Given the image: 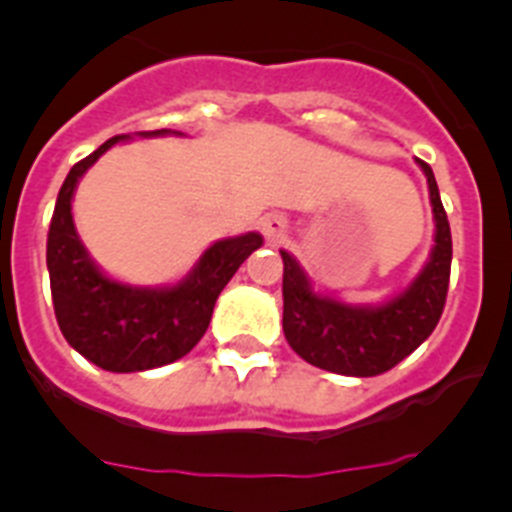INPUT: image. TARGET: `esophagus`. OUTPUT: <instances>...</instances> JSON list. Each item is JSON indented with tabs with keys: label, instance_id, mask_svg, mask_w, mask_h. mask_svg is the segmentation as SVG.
<instances>
[{
	"label": "esophagus",
	"instance_id": "esophagus-1",
	"mask_svg": "<svg viewBox=\"0 0 512 512\" xmlns=\"http://www.w3.org/2000/svg\"><path fill=\"white\" fill-rule=\"evenodd\" d=\"M284 228V223H282V220H269V223H264V230H266V233H277V230H282Z\"/></svg>",
	"mask_w": 512,
	"mask_h": 512
}]
</instances>
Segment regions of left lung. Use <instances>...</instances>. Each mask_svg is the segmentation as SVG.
<instances>
[{
	"mask_svg": "<svg viewBox=\"0 0 512 512\" xmlns=\"http://www.w3.org/2000/svg\"><path fill=\"white\" fill-rule=\"evenodd\" d=\"M418 164L431 192L436 246L410 287L390 302L361 307L318 295L300 264L282 251V328L307 364L343 377H377L413 354L441 320L451 277V228L433 169L420 158Z\"/></svg>",
	"mask_w": 512,
	"mask_h": 512,
	"instance_id": "obj_1",
	"label": "left lung"
}]
</instances>
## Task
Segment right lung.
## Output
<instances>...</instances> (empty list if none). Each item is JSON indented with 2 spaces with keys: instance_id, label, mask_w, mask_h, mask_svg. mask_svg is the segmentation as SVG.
<instances>
[{
  "instance_id": "right-lung-1",
  "label": "right lung",
  "mask_w": 512,
  "mask_h": 512,
  "mask_svg": "<svg viewBox=\"0 0 512 512\" xmlns=\"http://www.w3.org/2000/svg\"><path fill=\"white\" fill-rule=\"evenodd\" d=\"M166 133L169 130L143 135ZM125 138L130 135H115L74 164L58 192L45 248L53 310L63 338L84 359L117 374L146 372L187 356L205 336L217 295L264 243L259 233L212 243L174 287H130L102 274L76 235L71 200L89 166Z\"/></svg>"
}]
</instances>
